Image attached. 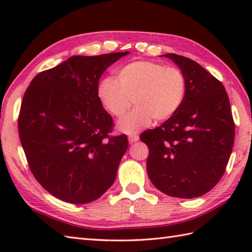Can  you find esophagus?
Returning <instances> with one entry per match:
<instances>
[{"label":"esophagus","instance_id":"obj_1","mask_svg":"<svg viewBox=\"0 0 252 252\" xmlns=\"http://www.w3.org/2000/svg\"><path fill=\"white\" fill-rule=\"evenodd\" d=\"M127 138H129V142L130 143H135V142H137L138 140H140V136H138L137 134H133V135H130Z\"/></svg>","mask_w":252,"mask_h":252}]
</instances>
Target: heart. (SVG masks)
I'll return each instance as SVG.
<instances>
[{
	"label": "heart",
	"instance_id": "heart-1",
	"mask_svg": "<svg viewBox=\"0 0 252 252\" xmlns=\"http://www.w3.org/2000/svg\"><path fill=\"white\" fill-rule=\"evenodd\" d=\"M185 93L186 80L179 68L149 61L127 63L118 72V80L107 77L98 87L101 104L114 117L121 118L136 104L118 125L129 134L151 125L153 118L168 120L180 109Z\"/></svg>",
	"mask_w": 252,
	"mask_h": 252
}]
</instances>
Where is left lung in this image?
<instances>
[{"instance_id":"left-lung-1","label":"left lung","mask_w":252,"mask_h":252,"mask_svg":"<svg viewBox=\"0 0 252 252\" xmlns=\"http://www.w3.org/2000/svg\"><path fill=\"white\" fill-rule=\"evenodd\" d=\"M183 72L186 93L175 114L140 138L148 146L147 173L163 194L196 198L215 187L225 172L235 125L223 84L189 58L165 54Z\"/></svg>"}]
</instances>
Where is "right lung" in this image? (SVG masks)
<instances>
[{"mask_svg": "<svg viewBox=\"0 0 252 252\" xmlns=\"http://www.w3.org/2000/svg\"><path fill=\"white\" fill-rule=\"evenodd\" d=\"M125 53L72 56L32 79L21 101L18 132L32 174L47 191L88 203L114 184L129 143L109 136L114 121L98 97L101 74Z\"/></svg>", "mask_w": 252, "mask_h": 252, "instance_id": "right-lung-1", "label": "right lung"}]
</instances>
